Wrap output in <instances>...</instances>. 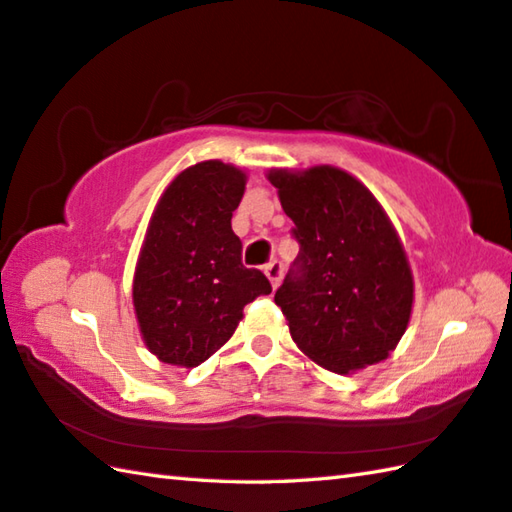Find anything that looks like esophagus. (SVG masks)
<instances>
[{"label":"esophagus","instance_id":"esophagus-1","mask_svg":"<svg viewBox=\"0 0 512 512\" xmlns=\"http://www.w3.org/2000/svg\"><path fill=\"white\" fill-rule=\"evenodd\" d=\"M265 276L269 278L271 287H278L280 285V278H283V263L280 260H271L269 265H265Z\"/></svg>","mask_w":512,"mask_h":512}]
</instances>
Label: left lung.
I'll list each match as a JSON object with an SVG mask.
<instances>
[{"label": "left lung", "mask_w": 512, "mask_h": 512, "mask_svg": "<svg viewBox=\"0 0 512 512\" xmlns=\"http://www.w3.org/2000/svg\"><path fill=\"white\" fill-rule=\"evenodd\" d=\"M300 252L276 291L298 349L333 373L378 364L404 336L413 276L382 205L331 165L271 170Z\"/></svg>", "instance_id": "obj_1"}]
</instances>
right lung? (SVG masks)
Here are the masks:
<instances>
[{
	"instance_id": "add662e5",
	"label": "right lung",
	"mask_w": 512,
	"mask_h": 512,
	"mask_svg": "<svg viewBox=\"0 0 512 512\" xmlns=\"http://www.w3.org/2000/svg\"><path fill=\"white\" fill-rule=\"evenodd\" d=\"M247 176L223 161L183 170L159 198L132 283L141 336L165 364L198 367L232 338L243 307L271 294L232 229Z\"/></svg>"
}]
</instances>
